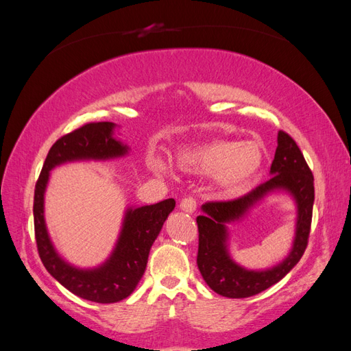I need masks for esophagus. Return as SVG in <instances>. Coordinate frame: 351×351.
<instances>
[{
    "instance_id": "obj_1",
    "label": "esophagus",
    "mask_w": 351,
    "mask_h": 351,
    "mask_svg": "<svg viewBox=\"0 0 351 351\" xmlns=\"http://www.w3.org/2000/svg\"><path fill=\"white\" fill-rule=\"evenodd\" d=\"M180 209L186 212V214H193L196 210V200L193 197H184L180 202Z\"/></svg>"
}]
</instances>
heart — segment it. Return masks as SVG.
Listing matches in <instances>:
<instances>
[{"label":"heart","instance_id":"1","mask_svg":"<svg viewBox=\"0 0 351 351\" xmlns=\"http://www.w3.org/2000/svg\"><path fill=\"white\" fill-rule=\"evenodd\" d=\"M265 154L254 141L214 139L187 147L177 158V167L186 173L214 176L221 196L234 197L246 192L263 165ZM149 167L156 174L164 173V164L152 158Z\"/></svg>","mask_w":351,"mask_h":351}]
</instances>
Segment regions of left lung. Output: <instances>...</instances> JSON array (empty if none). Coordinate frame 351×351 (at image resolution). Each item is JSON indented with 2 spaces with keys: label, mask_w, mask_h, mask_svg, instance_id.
Wrapping results in <instances>:
<instances>
[{
  "label": "left lung",
  "mask_w": 351,
  "mask_h": 351,
  "mask_svg": "<svg viewBox=\"0 0 351 351\" xmlns=\"http://www.w3.org/2000/svg\"><path fill=\"white\" fill-rule=\"evenodd\" d=\"M268 182L236 200L208 202L204 214L196 218L199 228L197 268L210 290L228 299H244L281 281L303 256L311 232L315 202L313 176L299 146L291 137L278 132ZM272 194H287L296 206V228L292 249L269 269L250 270L232 259L229 253V226L241 221L252 208Z\"/></svg>",
  "instance_id": "left-lung-1"
}]
</instances>
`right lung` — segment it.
I'll return each instance as SVG.
<instances>
[{
    "instance_id": "right-lung-1",
    "label": "right lung",
    "mask_w": 351,
    "mask_h": 351,
    "mask_svg": "<svg viewBox=\"0 0 351 351\" xmlns=\"http://www.w3.org/2000/svg\"><path fill=\"white\" fill-rule=\"evenodd\" d=\"M119 125L89 123L58 139L49 149L35 187L34 219L38 252L47 271L80 299L117 303L129 297L143 277L147 256L165 219L176 208L174 199L154 205L127 206L110 256L93 268H80L57 252L45 222V192L56 167L76 161H110L127 156L130 147L115 137Z\"/></svg>"
}]
</instances>
